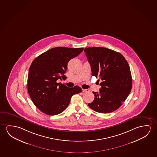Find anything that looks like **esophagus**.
<instances>
[{"instance_id": "esophagus-1", "label": "esophagus", "mask_w": 157, "mask_h": 157, "mask_svg": "<svg viewBox=\"0 0 157 157\" xmlns=\"http://www.w3.org/2000/svg\"><path fill=\"white\" fill-rule=\"evenodd\" d=\"M89 91V89L82 90V92H88Z\"/></svg>"}]
</instances>
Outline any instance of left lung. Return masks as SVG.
<instances>
[{
	"instance_id": "1",
	"label": "left lung",
	"mask_w": 157,
	"mask_h": 157,
	"mask_svg": "<svg viewBox=\"0 0 157 157\" xmlns=\"http://www.w3.org/2000/svg\"><path fill=\"white\" fill-rule=\"evenodd\" d=\"M84 52L92 75L102 80L99 92H92L94 99L88 105L99 113L115 111L125 101L132 87L128 62L121 53L106 48H85Z\"/></svg>"
}]
</instances>
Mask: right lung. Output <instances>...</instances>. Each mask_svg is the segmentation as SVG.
<instances>
[{
	"instance_id": "obj_1",
	"label": "right lung",
	"mask_w": 157,
	"mask_h": 157,
	"mask_svg": "<svg viewBox=\"0 0 157 157\" xmlns=\"http://www.w3.org/2000/svg\"><path fill=\"white\" fill-rule=\"evenodd\" d=\"M84 48L58 47L37 56L29 68L28 91L35 105L48 115L61 113L67 108L73 95L82 92L81 87H68L58 83L65 80L68 61L78 56Z\"/></svg>"
}]
</instances>
